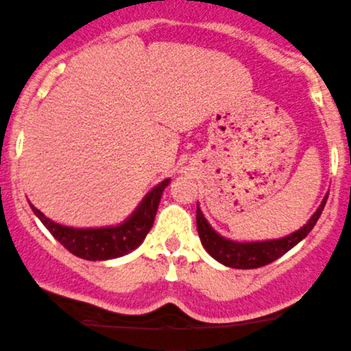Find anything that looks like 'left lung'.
<instances>
[{"instance_id": "left-lung-1", "label": "left lung", "mask_w": 351, "mask_h": 351, "mask_svg": "<svg viewBox=\"0 0 351 351\" xmlns=\"http://www.w3.org/2000/svg\"><path fill=\"white\" fill-rule=\"evenodd\" d=\"M326 199H328V194L324 197L320 207L315 210V214L305 226L282 239L261 240V242H237V240L226 239L210 227L200 207H197V230H199L204 249L217 262L232 267V269H258V267L269 265L280 258L310 234L317 220L320 219Z\"/></svg>"}]
</instances>
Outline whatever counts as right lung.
I'll return each mask as SVG.
<instances>
[{"instance_id": "right-lung-1", "label": "right lung", "mask_w": 351, "mask_h": 351, "mask_svg": "<svg viewBox=\"0 0 351 351\" xmlns=\"http://www.w3.org/2000/svg\"><path fill=\"white\" fill-rule=\"evenodd\" d=\"M169 182L171 179H164L162 182L157 184L151 192L145 194L136 210L124 222L111 227L77 228L62 226V223L46 217L33 204L29 206L33 208L34 215L43 222V226L48 228L51 235L59 243H62L71 254L84 258V261H111V258L129 254L144 242L145 235L149 234L152 223H154L160 197Z\"/></svg>"}]
</instances>
